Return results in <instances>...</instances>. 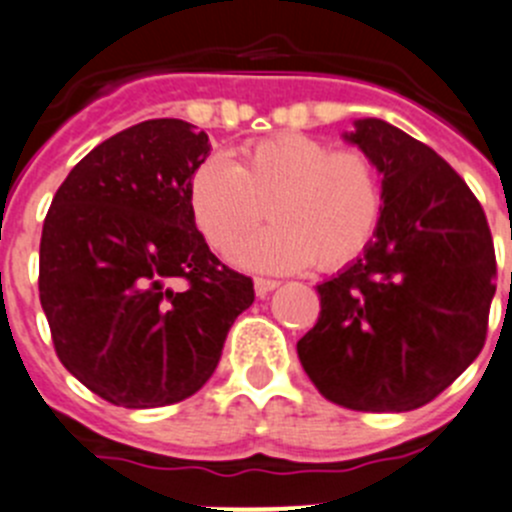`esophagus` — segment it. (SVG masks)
<instances>
[{
  "instance_id": "34e87169",
  "label": "esophagus",
  "mask_w": 512,
  "mask_h": 512,
  "mask_svg": "<svg viewBox=\"0 0 512 512\" xmlns=\"http://www.w3.org/2000/svg\"><path fill=\"white\" fill-rule=\"evenodd\" d=\"M277 287H280V282H277V280H265V277H257V280H255L257 297H267L272 290H277Z\"/></svg>"
}]
</instances>
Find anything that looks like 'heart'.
<instances>
[{
    "mask_svg": "<svg viewBox=\"0 0 512 512\" xmlns=\"http://www.w3.org/2000/svg\"><path fill=\"white\" fill-rule=\"evenodd\" d=\"M190 210L215 250L227 252L267 215L275 225L242 242L232 260L247 270L342 267L365 252L382 215V185L370 157L335 152L305 135L252 142L232 162L207 157L190 177Z\"/></svg>",
    "mask_w": 512,
    "mask_h": 512,
    "instance_id": "heart-1",
    "label": "heart"
}]
</instances>
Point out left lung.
I'll list each match as a JSON object with an SVG mask.
<instances>
[{"mask_svg": "<svg viewBox=\"0 0 512 512\" xmlns=\"http://www.w3.org/2000/svg\"><path fill=\"white\" fill-rule=\"evenodd\" d=\"M342 140L382 177V215L357 260L317 285L320 317L297 357L332 403L408 413L480 355L495 295L488 220L458 172L385 119Z\"/></svg>", "mask_w": 512, "mask_h": 512, "instance_id": "1", "label": "left lung"}]
</instances>
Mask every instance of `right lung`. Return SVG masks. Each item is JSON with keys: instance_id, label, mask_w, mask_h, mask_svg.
Wrapping results in <instances>:
<instances>
[{"instance_id": "add662e5", "label": "right lung", "mask_w": 512, "mask_h": 512, "mask_svg": "<svg viewBox=\"0 0 512 512\" xmlns=\"http://www.w3.org/2000/svg\"><path fill=\"white\" fill-rule=\"evenodd\" d=\"M207 155L195 124L147 119L79 160L47 212L39 300L54 350L112 405L195 395L255 300L250 277L212 255L192 217L190 177Z\"/></svg>"}]
</instances>
